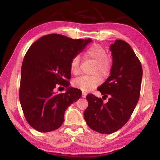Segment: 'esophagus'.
<instances>
[{"instance_id": "1", "label": "esophagus", "mask_w": 160, "mask_h": 160, "mask_svg": "<svg viewBox=\"0 0 160 160\" xmlns=\"http://www.w3.org/2000/svg\"><path fill=\"white\" fill-rule=\"evenodd\" d=\"M86 96H87V93H86V92H82V97H83V98H85Z\"/></svg>"}]
</instances>
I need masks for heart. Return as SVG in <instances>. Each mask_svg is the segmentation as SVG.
I'll return each instance as SVG.
<instances>
[{
	"mask_svg": "<svg viewBox=\"0 0 160 160\" xmlns=\"http://www.w3.org/2000/svg\"><path fill=\"white\" fill-rule=\"evenodd\" d=\"M86 56L96 62L94 66L93 75H82L72 81V85L75 88L80 89L84 92H89L102 82L101 75L106 77L110 73L111 61L107 57V51L104 47L99 44H94L86 51ZM80 57L79 55H75L70 61V70L74 75H77L80 70Z\"/></svg>",
	"mask_w": 160,
	"mask_h": 160,
	"instance_id": "1",
	"label": "heart"
}]
</instances>
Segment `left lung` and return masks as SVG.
<instances>
[{"label": "left lung", "instance_id": "1", "mask_svg": "<svg viewBox=\"0 0 160 160\" xmlns=\"http://www.w3.org/2000/svg\"><path fill=\"white\" fill-rule=\"evenodd\" d=\"M112 66L110 76L98 90L109 101L88 94V107L84 112L87 124L93 131L111 134L129 120L138 102L142 68L138 58L128 43L117 39L110 46Z\"/></svg>", "mask_w": 160, "mask_h": 160}]
</instances>
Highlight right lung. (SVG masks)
<instances>
[{
  "instance_id": "obj_1",
  "label": "right lung",
  "mask_w": 160,
  "mask_h": 160,
  "mask_svg": "<svg viewBox=\"0 0 160 160\" xmlns=\"http://www.w3.org/2000/svg\"><path fill=\"white\" fill-rule=\"evenodd\" d=\"M92 40L72 39L57 34L39 38L24 58L21 69L20 102L28 123L37 131L58 129L64 121L67 108L82 95L79 89L69 87L70 61ZM57 84L67 88L56 94Z\"/></svg>"
}]
</instances>
